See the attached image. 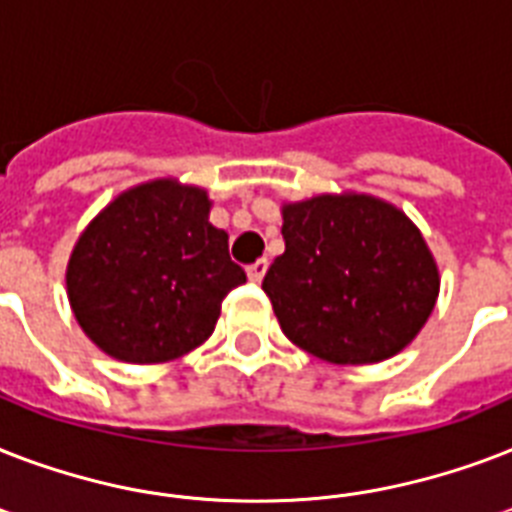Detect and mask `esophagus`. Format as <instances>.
Listing matches in <instances>:
<instances>
[{
  "mask_svg": "<svg viewBox=\"0 0 512 512\" xmlns=\"http://www.w3.org/2000/svg\"><path fill=\"white\" fill-rule=\"evenodd\" d=\"M265 271H268V260H265V257H260V260H255V263L247 268L249 281H263Z\"/></svg>",
  "mask_w": 512,
  "mask_h": 512,
  "instance_id": "34e87169",
  "label": "esophagus"
}]
</instances>
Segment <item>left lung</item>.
Masks as SVG:
<instances>
[{
  "label": "left lung",
  "mask_w": 512,
  "mask_h": 512,
  "mask_svg": "<svg viewBox=\"0 0 512 512\" xmlns=\"http://www.w3.org/2000/svg\"><path fill=\"white\" fill-rule=\"evenodd\" d=\"M284 255L263 279L289 340L332 364L396 356L428 321L438 268L412 220L372 196L281 209Z\"/></svg>",
  "instance_id": "1"
}]
</instances>
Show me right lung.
<instances>
[{
	"instance_id": "1",
	"label": "right lung",
	"mask_w": 512,
	"mask_h": 512,
	"mask_svg": "<svg viewBox=\"0 0 512 512\" xmlns=\"http://www.w3.org/2000/svg\"><path fill=\"white\" fill-rule=\"evenodd\" d=\"M247 281L201 188L154 180L114 199L68 260V300L108 356L156 364L212 335L225 295Z\"/></svg>"
}]
</instances>
